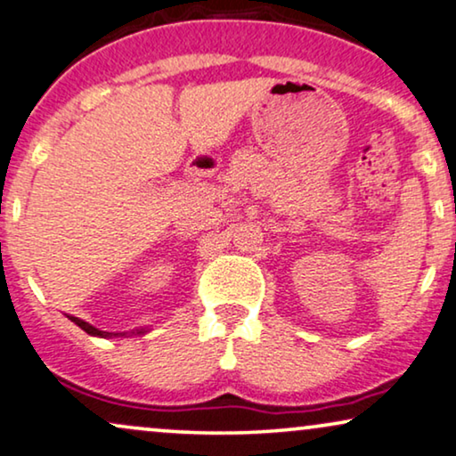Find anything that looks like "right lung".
I'll list each match as a JSON object with an SVG mask.
<instances>
[{
	"instance_id": "1",
	"label": "right lung",
	"mask_w": 456,
	"mask_h": 456,
	"mask_svg": "<svg viewBox=\"0 0 456 456\" xmlns=\"http://www.w3.org/2000/svg\"><path fill=\"white\" fill-rule=\"evenodd\" d=\"M66 317H69L75 325L81 327L85 333H89V336H94V338H123V336L126 338V333L102 331V330H97V327H94L91 323H87V321H83V319H78V317H70V314H66ZM143 333H145V330H137V331H131V336H143Z\"/></svg>"
}]
</instances>
